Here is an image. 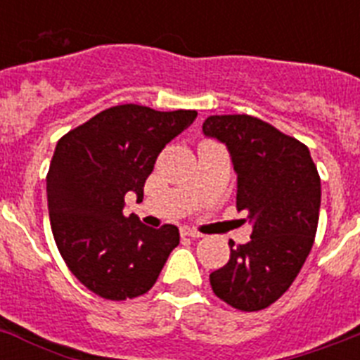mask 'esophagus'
<instances>
[{
  "label": "esophagus",
  "instance_id": "34e87169",
  "mask_svg": "<svg viewBox=\"0 0 360 360\" xmlns=\"http://www.w3.org/2000/svg\"><path fill=\"white\" fill-rule=\"evenodd\" d=\"M181 236L192 237V239H198V237H202V233L195 232V230H192V228H188V226H183V228H181Z\"/></svg>",
  "mask_w": 360,
  "mask_h": 360
}]
</instances>
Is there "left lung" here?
Segmentation results:
<instances>
[{
    "label": "left lung",
    "instance_id": "8db88e82",
    "mask_svg": "<svg viewBox=\"0 0 360 360\" xmlns=\"http://www.w3.org/2000/svg\"><path fill=\"white\" fill-rule=\"evenodd\" d=\"M202 134L223 143L237 174V210L252 224L246 245L212 271L215 295L243 311L268 308L301 271L314 246L321 179L310 150L252 115H210Z\"/></svg>",
    "mask_w": 360,
    "mask_h": 360
}]
</instances>
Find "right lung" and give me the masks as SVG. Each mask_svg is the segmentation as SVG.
Instances as JSON below:
<instances>
[{
    "label": "right lung",
    "mask_w": 360,
    "mask_h": 360,
    "mask_svg": "<svg viewBox=\"0 0 360 360\" xmlns=\"http://www.w3.org/2000/svg\"><path fill=\"white\" fill-rule=\"evenodd\" d=\"M195 117V110L112 106L56 145L46 176L50 226L68 270L96 295L146 293L179 245L174 224L150 228L136 214L127 217L124 193L143 199L159 152Z\"/></svg>",
    "instance_id": "1"
}]
</instances>
